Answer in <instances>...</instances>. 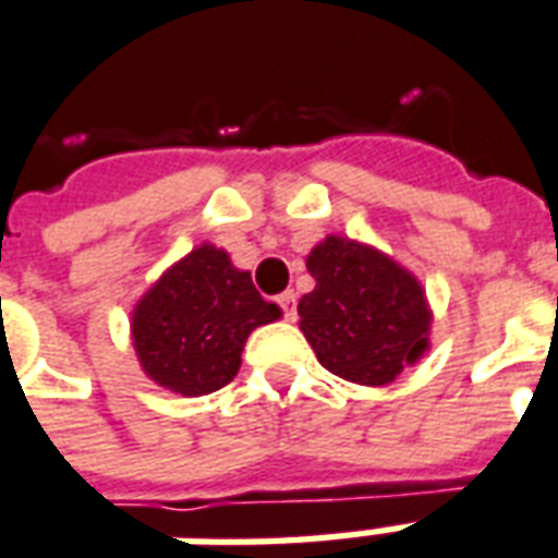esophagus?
Here are the masks:
<instances>
[{
  "label": "esophagus",
  "mask_w": 558,
  "mask_h": 558,
  "mask_svg": "<svg viewBox=\"0 0 558 558\" xmlns=\"http://www.w3.org/2000/svg\"><path fill=\"white\" fill-rule=\"evenodd\" d=\"M295 299H299V295H295V292H292V290H287L278 299L280 311H283V319L295 322V316H299V301H295Z\"/></svg>",
  "instance_id": "obj_1"
}]
</instances>
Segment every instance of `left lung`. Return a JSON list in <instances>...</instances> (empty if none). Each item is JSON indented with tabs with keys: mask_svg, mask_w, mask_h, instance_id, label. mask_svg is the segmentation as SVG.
Here are the masks:
<instances>
[{
	"mask_svg": "<svg viewBox=\"0 0 558 558\" xmlns=\"http://www.w3.org/2000/svg\"><path fill=\"white\" fill-rule=\"evenodd\" d=\"M307 271L316 287L299 301V328L328 373L384 387L432 349L426 290L390 254L331 233L307 254Z\"/></svg>",
	"mask_w": 558,
	"mask_h": 558,
	"instance_id": "left-lung-1",
	"label": "left lung"
}]
</instances>
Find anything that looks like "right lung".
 <instances>
[{"label": "right lung", "instance_id": "right-lung-1", "mask_svg": "<svg viewBox=\"0 0 558 558\" xmlns=\"http://www.w3.org/2000/svg\"><path fill=\"white\" fill-rule=\"evenodd\" d=\"M275 319L280 307L259 295L251 271L201 242L135 301L130 337L144 375L192 399L233 381L251 331Z\"/></svg>", "mask_w": 558, "mask_h": 558}]
</instances>
